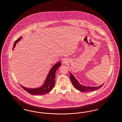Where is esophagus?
I'll list each match as a JSON object with an SVG mask.
<instances>
[{"instance_id":"esophagus-1","label":"esophagus","mask_w":122,"mask_h":122,"mask_svg":"<svg viewBox=\"0 0 122 122\" xmlns=\"http://www.w3.org/2000/svg\"><path fill=\"white\" fill-rule=\"evenodd\" d=\"M67 62H68V61L66 59H63L62 61V63L63 64H66V63H67Z\"/></svg>"}]
</instances>
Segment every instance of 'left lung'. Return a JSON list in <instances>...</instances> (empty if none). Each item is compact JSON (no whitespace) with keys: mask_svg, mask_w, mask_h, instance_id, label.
I'll use <instances>...</instances> for the list:
<instances>
[{"mask_svg":"<svg viewBox=\"0 0 122 122\" xmlns=\"http://www.w3.org/2000/svg\"><path fill=\"white\" fill-rule=\"evenodd\" d=\"M70 80L74 87L77 90L83 92H92V91L97 90L101 87H102V86L104 85V84H103L101 86H97V87L87 86H83L82 85H81L79 83V82L78 81V80L76 79L75 76H74L70 72Z\"/></svg>","mask_w":122,"mask_h":122,"instance_id":"left-lung-1","label":"left lung"}]
</instances>
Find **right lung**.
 I'll return each instance as SVG.
<instances>
[{"instance_id":"right-lung-1","label":"right lung","mask_w":122,"mask_h":122,"mask_svg":"<svg viewBox=\"0 0 122 122\" xmlns=\"http://www.w3.org/2000/svg\"><path fill=\"white\" fill-rule=\"evenodd\" d=\"M22 38V37L21 36L15 41L13 45V50H14V48L15 47L16 44L19 41L21 40ZM60 66L61 62H58V63L55 64L52 66V68L50 70L47 76H46V79L44 81V83L40 87L36 88H30L24 87L20 85L22 87L24 90H25L26 92H28L31 95H43L46 94L52 90L55 85L56 72Z\"/></svg>"}]
</instances>
